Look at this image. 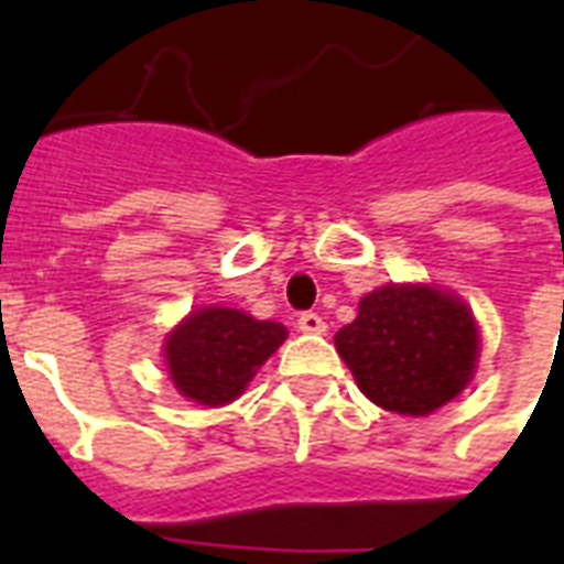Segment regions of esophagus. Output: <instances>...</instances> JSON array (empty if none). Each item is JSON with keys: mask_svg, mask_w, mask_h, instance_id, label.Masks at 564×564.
<instances>
[{"mask_svg": "<svg viewBox=\"0 0 564 564\" xmlns=\"http://www.w3.org/2000/svg\"><path fill=\"white\" fill-rule=\"evenodd\" d=\"M299 330L301 334H325L327 325H325V318L318 316V313H301Z\"/></svg>", "mask_w": 564, "mask_h": 564, "instance_id": "obj_1", "label": "esophagus"}]
</instances>
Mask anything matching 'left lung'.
Masks as SVG:
<instances>
[{"label":"left lung","mask_w":564,"mask_h":564,"mask_svg":"<svg viewBox=\"0 0 564 564\" xmlns=\"http://www.w3.org/2000/svg\"><path fill=\"white\" fill-rule=\"evenodd\" d=\"M334 343L360 392L398 415H430L454 401L480 357L471 310L427 283L369 292Z\"/></svg>","instance_id":"8db88e82"}]
</instances>
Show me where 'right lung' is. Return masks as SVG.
I'll use <instances>...</instances> for the list:
<instances>
[{
	"mask_svg": "<svg viewBox=\"0 0 564 564\" xmlns=\"http://www.w3.org/2000/svg\"><path fill=\"white\" fill-rule=\"evenodd\" d=\"M286 339V327L234 307L193 310L163 345L172 383L187 401L225 406Z\"/></svg>",
	"mask_w": 564,
	"mask_h": 564,
	"instance_id": "add662e5",
	"label": "right lung"
}]
</instances>
